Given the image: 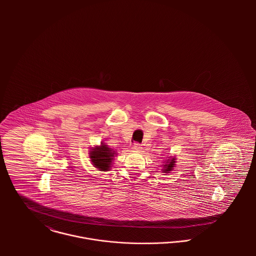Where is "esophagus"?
Returning a JSON list of instances; mask_svg holds the SVG:
<instances>
[{"mask_svg":"<svg viewBox=\"0 0 256 256\" xmlns=\"http://www.w3.org/2000/svg\"><path fill=\"white\" fill-rule=\"evenodd\" d=\"M132 150H133V152H141V150H142V146H141V145H140L139 143H134V145L132 146Z\"/></svg>","mask_w":256,"mask_h":256,"instance_id":"esophagus-1","label":"esophagus"}]
</instances>
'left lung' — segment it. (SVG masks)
Segmentation results:
<instances>
[{"mask_svg":"<svg viewBox=\"0 0 256 256\" xmlns=\"http://www.w3.org/2000/svg\"><path fill=\"white\" fill-rule=\"evenodd\" d=\"M166 164H164V168H162V172H166V174H170V172L172 170V168H174L176 166V158L172 156L170 158H168L166 160V162H164Z\"/></svg>","mask_w":256,"mask_h":256,"instance_id":"obj_1","label":"left lung"}]
</instances>
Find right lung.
Segmentation results:
<instances>
[{"label":"right lung","mask_w":256,"mask_h":256,"mask_svg":"<svg viewBox=\"0 0 256 256\" xmlns=\"http://www.w3.org/2000/svg\"><path fill=\"white\" fill-rule=\"evenodd\" d=\"M114 154L115 152L104 143H102L100 146L92 148L90 150V158L92 164L100 172L110 170Z\"/></svg>","instance_id":"right-lung-1"}]
</instances>
